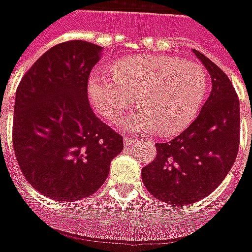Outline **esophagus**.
Here are the masks:
<instances>
[{
	"label": "esophagus",
	"instance_id": "obj_1",
	"mask_svg": "<svg viewBox=\"0 0 252 252\" xmlns=\"http://www.w3.org/2000/svg\"><path fill=\"white\" fill-rule=\"evenodd\" d=\"M124 144L126 145V146H130V145L135 144V141H134L133 138H128V137H125V138H124Z\"/></svg>",
	"mask_w": 252,
	"mask_h": 252
}]
</instances>
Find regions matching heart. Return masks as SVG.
I'll return each mask as SVG.
<instances>
[{"mask_svg": "<svg viewBox=\"0 0 252 252\" xmlns=\"http://www.w3.org/2000/svg\"><path fill=\"white\" fill-rule=\"evenodd\" d=\"M111 71L88 75V99L100 117L118 122L137 98L141 107L122 122L131 133H181L197 115L207 91V73L199 63L165 55L122 59Z\"/></svg>", "mask_w": 252, "mask_h": 252, "instance_id": "1", "label": "heart"}]
</instances>
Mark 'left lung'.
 I'll return each instance as SVG.
<instances>
[{
	"mask_svg": "<svg viewBox=\"0 0 252 252\" xmlns=\"http://www.w3.org/2000/svg\"><path fill=\"white\" fill-rule=\"evenodd\" d=\"M212 80V90L188 128L168 144H157V157L142 169V181L156 199L187 205L207 197L234 165L239 149V99L228 76L193 49Z\"/></svg>",
	"mask_w": 252,
	"mask_h": 252,
	"instance_id": "1",
	"label": "left lung"
}]
</instances>
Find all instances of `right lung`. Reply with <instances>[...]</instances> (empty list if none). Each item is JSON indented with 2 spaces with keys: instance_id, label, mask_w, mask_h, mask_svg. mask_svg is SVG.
<instances>
[{
  "instance_id": "add662e5",
  "label": "right lung",
  "mask_w": 252,
  "mask_h": 252,
  "mask_svg": "<svg viewBox=\"0 0 252 252\" xmlns=\"http://www.w3.org/2000/svg\"><path fill=\"white\" fill-rule=\"evenodd\" d=\"M103 48L73 40L36 60L16 91L13 148L21 172L37 192L79 201L106 181L124 139L95 117L87 79Z\"/></svg>"
}]
</instances>
